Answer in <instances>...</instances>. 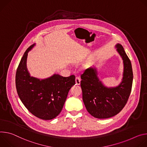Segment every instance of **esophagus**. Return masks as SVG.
Wrapping results in <instances>:
<instances>
[{"instance_id": "obj_1", "label": "esophagus", "mask_w": 147, "mask_h": 147, "mask_svg": "<svg viewBox=\"0 0 147 147\" xmlns=\"http://www.w3.org/2000/svg\"><path fill=\"white\" fill-rule=\"evenodd\" d=\"M80 80H81L79 76H76V79H75L76 84L78 85H80Z\"/></svg>"}]
</instances>
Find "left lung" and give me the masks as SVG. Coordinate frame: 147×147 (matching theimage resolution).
Masks as SVG:
<instances>
[{
  "mask_svg": "<svg viewBox=\"0 0 147 147\" xmlns=\"http://www.w3.org/2000/svg\"><path fill=\"white\" fill-rule=\"evenodd\" d=\"M117 51L124 63L123 78L119 86L107 88L99 80L95 69H86L80 75L82 99L87 111L94 117L107 119L120 113L131 93L133 73L131 63L123 46L117 44Z\"/></svg>",
  "mask_w": 147,
  "mask_h": 147,
  "instance_id": "left-lung-1",
  "label": "left lung"
}]
</instances>
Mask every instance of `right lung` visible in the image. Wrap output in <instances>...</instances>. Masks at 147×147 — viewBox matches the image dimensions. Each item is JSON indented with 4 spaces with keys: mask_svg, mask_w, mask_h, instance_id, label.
I'll list each match as a JSON object with an SVG mask.
<instances>
[{
    "mask_svg": "<svg viewBox=\"0 0 147 147\" xmlns=\"http://www.w3.org/2000/svg\"><path fill=\"white\" fill-rule=\"evenodd\" d=\"M25 51L16 74V86L19 98L27 109L36 117L45 120L56 117L61 111L68 92L75 84V76L63 77L55 74L40 80L31 77L26 68L28 52Z\"/></svg>",
    "mask_w": 147,
    "mask_h": 147,
    "instance_id": "1",
    "label": "right lung"
}]
</instances>
